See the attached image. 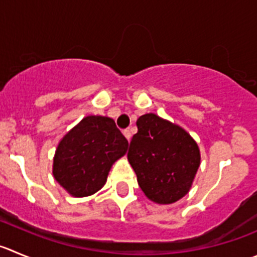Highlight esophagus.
I'll return each instance as SVG.
<instances>
[{
  "mask_svg": "<svg viewBox=\"0 0 257 257\" xmlns=\"http://www.w3.org/2000/svg\"><path fill=\"white\" fill-rule=\"evenodd\" d=\"M123 135L127 140L130 141L131 140V131L130 130H123Z\"/></svg>",
  "mask_w": 257,
  "mask_h": 257,
  "instance_id": "34e87169",
  "label": "esophagus"
}]
</instances>
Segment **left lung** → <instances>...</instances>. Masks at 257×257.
Masks as SVG:
<instances>
[{
  "label": "left lung",
  "instance_id": "obj_1",
  "mask_svg": "<svg viewBox=\"0 0 257 257\" xmlns=\"http://www.w3.org/2000/svg\"><path fill=\"white\" fill-rule=\"evenodd\" d=\"M127 159L146 197L174 203L189 192L200 164L199 148L178 124L154 113L139 117Z\"/></svg>",
  "mask_w": 257,
  "mask_h": 257
}]
</instances>
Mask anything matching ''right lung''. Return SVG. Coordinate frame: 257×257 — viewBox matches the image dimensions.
I'll return each instance as SVG.
<instances>
[{
  "label": "right lung",
  "instance_id": "add662e5",
  "mask_svg": "<svg viewBox=\"0 0 257 257\" xmlns=\"http://www.w3.org/2000/svg\"><path fill=\"white\" fill-rule=\"evenodd\" d=\"M128 141L109 117L87 116L62 139L53 175L73 197H87L106 184L112 164L123 156Z\"/></svg>",
  "mask_w": 257,
  "mask_h": 257
}]
</instances>
